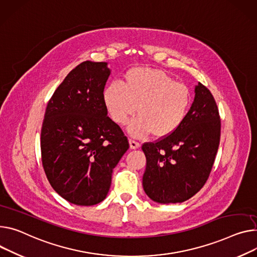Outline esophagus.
I'll return each mask as SVG.
<instances>
[{
    "label": "esophagus",
    "mask_w": 257,
    "mask_h": 257,
    "mask_svg": "<svg viewBox=\"0 0 257 257\" xmlns=\"http://www.w3.org/2000/svg\"><path fill=\"white\" fill-rule=\"evenodd\" d=\"M141 146V144L139 143V142H137V141H135V140H130V147H131V149H137V148H139Z\"/></svg>",
    "instance_id": "1"
}]
</instances>
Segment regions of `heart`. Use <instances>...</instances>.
Returning a JSON list of instances; mask_svg holds the SVG:
<instances>
[{
    "label": "heart",
    "instance_id": "heart-1",
    "mask_svg": "<svg viewBox=\"0 0 257 257\" xmlns=\"http://www.w3.org/2000/svg\"><path fill=\"white\" fill-rule=\"evenodd\" d=\"M103 102L118 125L125 124L137 110L139 116L127 128L132 136L144 137L151 133L154 138H165L183 123L190 93L164 71L133 68L123 75L122 84L113 82L104 89Z\"/></svg>",
    "mask_w": 257,
    "mask_h": 257
}]
</instances>
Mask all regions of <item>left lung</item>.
Masks as SVG:
<instances>
[{
  "label": "left lung",
  "mask_w": 257,
  "mask_h": 257,
  "mask_svg": "<svg viewBox=\"0 0 257 257\" xmlns=\"http://www.w3.org/2000/svg\"><path fill=\"white\" fill-rule=\"evenodd\" d=\"M183 123L155 143L142 145L146 156L143 188L161 204L182 203L207 182L220 142L221 121L211 91L199 82Z\"/></svg>",
  "instance_id": "8db88e82"
}]
</instances>
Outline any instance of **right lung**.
Segmentation results:
<instances>
[{
    "label": "right lung",
    "instance_id": "obj_1",
    "mask_svg": "<svg viewBox=\"0 0 257 257\" xmlns=\"http://www.w3.org/2000/svg\"><path fill=\"white\" fill-rule=\"evenodd\" d=\"M110 73L107 63H81L67 75L46 107L42 165L52 188L74 205L92 206L105 200L113 169L130 148L103 102Z\"/></svg>",
    "mask_w": 257,
    "mask_h": 257
}]
</instances>
